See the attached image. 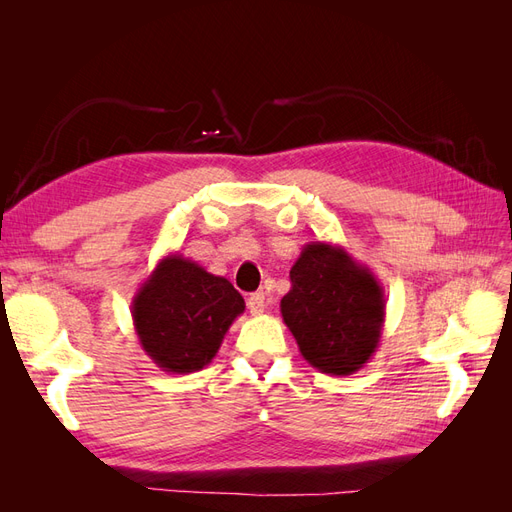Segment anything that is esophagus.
Instances as JSON below:
<instances>
[{
	"label": "esophagus",
	"mask_w": 512,
	"mask_h": 512,
	"mask_svg": "<svg viewBox=\"0 0 512 512\" xmlns=\"http://www.w3.org/2000/svg\"><path fill=\"white\" fill-rule=\"evenodd\" d=\"M267 307V299H265V292H252L250 297H247V309H250V314L258 316L265 312Z\"/></svg>",
	"instance_id": "obj_1"
}]
</instances>
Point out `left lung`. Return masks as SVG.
<instances>
[{
    "mask_svg": "<svg viewBox=\"0 0 512 512\" xmlns=\"http://www.w3.org/2000/svg\"><path fill=\"white\" fill-rule=\"evenodd\" d=\"M282 318L303 359L322 374H356L378 350L386 316L384 288L346 247L312 241L290 269Z\"/></svg>",
    "mask_w": 512,
    "mask_h": 512,
    "instance_id": "8db88e82",
    "label": "left lung"
}]
</instances>
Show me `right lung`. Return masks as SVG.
I'll return each mask as SVG.
<instances>
[{
    "label": "right lung",
    "instance_id": "add662e5",
    "mask_svg": "<svg viewBox=\"0 0 512 512\" xmlns=\"http://www.w3.org/2000/svg\"><path fill=\"white\" fill-rule=\"evenodd\" d=\"M130 309L149 359L166 374H192L213 361L245 301L226 277L168 254L136 290Z\"/></svg>",
    "mask_w": 512,
    "mask_h": 512
}]
</instances>
